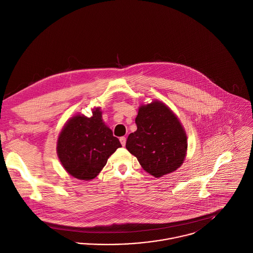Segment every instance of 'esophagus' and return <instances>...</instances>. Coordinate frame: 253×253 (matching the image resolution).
Listing matches in <instances>:
<instances>
[{"mask_svg":"<svg viewBox=\"0 0 253 253\" xmlns=\"http://www.w3.org/2000/svg\"><path fill=\"white\" fill-rule=\"evenodd\" d=\"M120 141H121L122 145L125 146V145H126V138L125 136H122V137H120Z\"/></svg>","mask_w":253,"mask_h":253,"instance_id":"34e87169","label":"esophagus"}]
</instances>
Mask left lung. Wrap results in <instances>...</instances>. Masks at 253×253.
Segmentation results:
<instances>
[{
    "instance_id": "1",
    "label": "left lung",
    "mask_w": 253,
    "mask_h": 253,
    "mask_svg": "<svg viewBox=\"0 0 253 253\" xmlns=\"http://www.w3.org/2000/svg\"><path fill=\"white\" fill-rule=\"evenodd\" d=\"M137 129L126 140V149L137 158L149 175L159 178L183 164L188 140L184 126L162 101L139 106L135 118Z\"/></svg>"
}]
</instances>
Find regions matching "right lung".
Here are the masks:
<instances>
[{
	"mask_svg": "<svg viewBox=\"0 0 253 253\" xmlns=\"http://www.w3.org/2000/svg\"><path fill=\"white\" fill-rule=\"evenodd\" d=\"M122 147L120 140L102 119L100 107L92 116L78 113L63 126L56 151L66 172L79 180L89 181L103 170L109 157Z\"/></svg>",
	"mask_w": 253,
	"mask_h": 253,
	"instance_id": "obj_1",
	"label": "right lung"
}]
</instances>
